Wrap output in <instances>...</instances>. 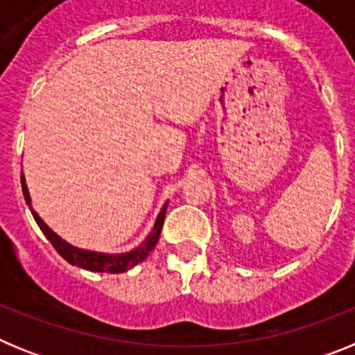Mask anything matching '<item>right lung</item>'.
<instances>
[{"label": "right lung", "mask_w": 355, "mask_h": 355, "mask_svg": "<svg viewBox=\"0 0 355 355\" xmlns=\"http://www.w3.org/2000/svg\"><path fill=\"white\" fill-rule=\"evenodd\" d=\"M21 187H23L24 199H26L28 206H30V193H28L26 183H24L23 172H21ZM30 209H31V206H30ZM165 211H167V205L163 206L162 211H159L158 218H156V222H155V227H153V233L147 236V240L144 241L139 249H135V250H131V252H126V254H115V256H112V254L89 252V250H81V249H76V247L69 245L67 241L62 240L58 234L53 233L51 229L44 224L42 218H40V216L37 215L33 209H31V215H33L35 222L39 224L40 231L46 234V238L51 241V245L55 247L56 252L60 254L65 261H69L71 265L81 266V268H85V270H90V272H108V274H122V272L130 270V268H133L135 265H139L140 261H144V259L149 256L150 250L155 249V245L158 243L159 233H162L163 220H165Z\"/></svg>", "instance_id": "obj_1"}]
</instances>
